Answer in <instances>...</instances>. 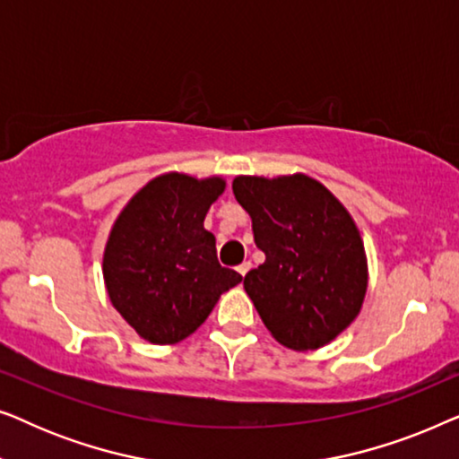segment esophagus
Instances as JSON below:
<instances>
[{
    "mask_svg": "<svg viewBox=\"0 0 459 459\" xmlns=\"http://www.w3.org/2000/svg\"><path fill=\"white\" fill-rule=\"evenodd\" d=\"M250 267H253V265H250L248 261H244V263H240V265H238L236 269H238V273H240L242 278H244V275H247V273L250 272Z\"/></svg>",
    "mask_w": 459,
    "mask_h": 459,
    "instance_id": "obj_1",
    "label": "esophagus"
}]
</instances>
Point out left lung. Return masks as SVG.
Here are the masks:
<instances>
[{
	"instance_id": "left-lung-1",
	"label": "left lung",
	"mask_w": 459,
	"mask_h": 459,
	"mask_svg": "<svg viewBox=\"0 0 459 459\" xmlns=\"http://www.w3.org/2000/svg\"><path fill=\"white\" fill-rule=\"evenodd\" d=\"M231 190L265 253V263L244 275L263 324L294 351L334 341L357 317L368 288L366 250L347 209L303 173L240 175Z\"/></svg>"
}]
</instances>
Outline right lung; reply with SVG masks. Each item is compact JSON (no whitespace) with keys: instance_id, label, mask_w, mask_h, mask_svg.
<instances>
[{"instance_id":"add662e5","label":"right lung","mask_w":459,"mask_h":459,"mask_svg":"<svg viewBox=\"0 0 459 459\" xmlns=\"http://www.w3.org/2000/svg\"><path fill=\"white\" fill-rule=\"evenodd\" d=\"M221 178L165 173L148 181L112 225L104 250L110 303L142 338L175 344L209 317L219 297L242 275L217 261L204 230Z\"/></svg>"}]
</instances>
